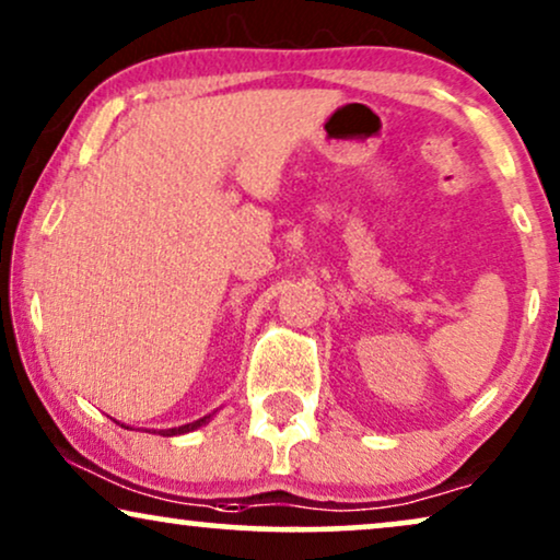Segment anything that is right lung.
Returning a JSON list of instances; mask_svg holds the SVG:
<instances>
[{
	"label": "right lung",
	"instance_id": "obj_1",
	"mask_svg": "<svg viewBox=\"0 0 560 560\" xmlns=\"http://www.w3.org/2000/svg\"><path fill=\"white\" fill-rule=\"evenodd\" d=\"M214 415V412H212ZM212 415H205V417H199V420H194V422H186V424H182V428H168V430H159V435H166V438H171V435H184V432H191V430H197V428H202V424H207L212 420ZM122 428H128V424H122Z\"/></svg>",
	"mask_w": 560,
	"mask_h": 560
}]
</instances>
